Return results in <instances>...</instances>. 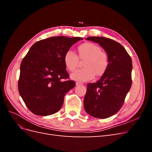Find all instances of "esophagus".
Listing matches in <instances>:
<instances>
[{
  "label": "esophagus",
  "instance_id": "1",
  "mask_svg": "<svg viewBox=\"0 0 152 152\" xmlns=\"http://www.w3.org/2000/svg\"><path fill=\"white\" fill-rule=\"evenodd\" d=\"M82 83H80V82H76V86H80V85H82Z\"/></svg>",
  "mask_w": 152,
  "mask_h": 152
}]
</instances>
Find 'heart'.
<instances>
[{
    "mask_svg": "<svg viewBox=\"0 0 152 152\" xmlns=\"http://www.w3.org/2000/svg\"><path fill=\"white\" fill-rule=\"evenodd\" d=\"M78 55L80 59L84 60L85 68L77 70L72 73V79L79 82H85L93 79L95 74L99 77L107 71L109 59L107 53L101 50L98 45L92 42H85L77 48ZM65 65L69 71L72 72L77 68L79 58L71 50L67 51L64 56Z\"/></svg>",
    "mask_w": 152,
    "mask_h": 152,
    "instance_id": "b5f03b06",
    "label": "heart"
}]
</instances>
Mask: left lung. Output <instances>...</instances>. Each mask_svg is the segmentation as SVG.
Wrapping results in <instances>:
<instances>
[{
	"label": "left lung",
	"mask_w": 152,
	"mask_h": 152,
	"mask_svg": "<svg viewBox=\"0 0 152 152\" xmlns=\"http://www.w3.org/2000/svg\"><path fill=\"white\" fill-rule=\"evenodd\" d=\"M86 40L99 44L104 49L109 65L99 80L87 84L84 109L95 118H106L120 110L131 89L132 59L125 48L112 39L89 37Z\"/></svg>",
	"instance_id": "1"
}]
</instances>
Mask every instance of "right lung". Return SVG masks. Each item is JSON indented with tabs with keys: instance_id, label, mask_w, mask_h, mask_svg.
<instances>
[{
	"instance_id": "obj_1",
	"label": "right lung",
	"mask_w": 152,
	"mask_h": 152,
	"mask_svg": "<svg viewBox=\"0 0 152 152\" xmlns=\"http://www.w3.org/2000/svg\"><path fill=\"white\" fill-rule=\"evenodd\" d=\"M82 37H51L35 42L23 59L18 91L30 111L47 116L61 109L67 92L75 86L69 80L64 56Z\"/></svg>"
}]
</instances>
